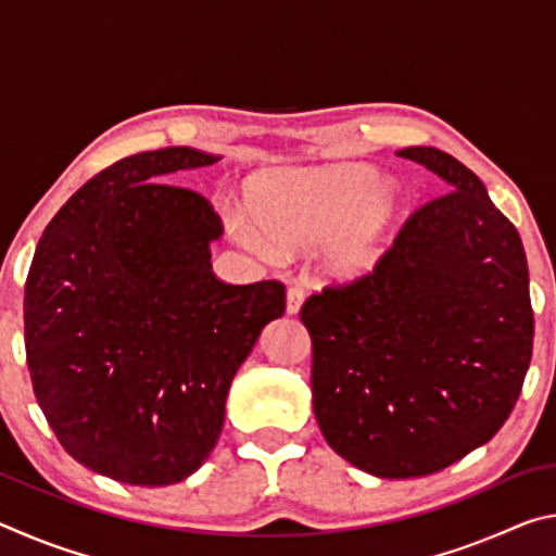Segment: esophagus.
Instances as JSON below:
<instances>
[{
	"instance_id": "obj_1",
	"label": "esophagus",
	"mask_w": 556,
	"mask_h": 556,
	"mask_svg": "<svg viewBox=\"0 0 556 556\" xmlns=\"http://www.w3.org/2000/svg\"><path fill=\"white\" fill-rule=\"evenodd\" d=\"M301 304H304V289L289 287L287 289V314H299Z\"/></svg>"
}]
</instances>
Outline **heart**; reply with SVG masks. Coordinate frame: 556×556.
<instances>
[{"instance_id": "b5f03b06", "label": "heart", "mask_w": 556, "mask_h": 556, "mask_svg": "<svg viewBox=\"0 0 556 556\" xmlns=\"http://www.w3.org/2000/svg\"><path fill=\"white\" fill-rule=\"evenodd\" d=\"M248 213L232 211V238L265 260L318 241V269L331 281H355L380 265L400 230V188L361 162L287 168L260 176Z\"/></svg>"}]
</instances>
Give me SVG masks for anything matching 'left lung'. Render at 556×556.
Masks as SVG:
<instances>
[{"label": "left lung", "instance_id": "8db88e82", "mask_svg": "<svg viewBox=\"0 0 556 556\" xmlns=\"http://www.w3.org/2000/svg\"><path fill=\"white\" fill-rule=\"evenodd\" d=\"M397 154L448 191L404 220L370 275L316 291L299 314L321 434L380 478L437 473L491 441L534 338L522 240L481 178L434 147Z\"/></svg>", "mask_w": 556, "mask_h": 556}]
</instances>
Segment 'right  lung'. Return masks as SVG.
Returning <instances> with one entry per match:
<instances>
[{"instance_id":"1","label":"right lung","mask_w":556,"mask_h":556,"mask_svg":"<svg viewBox=\"0 0 556 556\" xmlns=\"http://www.w3.org/2000/svg\"><path fill=\"white\" fill-rule=\"evenodd\" d=\"M220 156L166 147L119 159L46 225L24 287L26 365L68 454L129 485H172L211 456L230 382L285 285H225L220 215L164 184Z\"/></svg>"}]
</instances>
